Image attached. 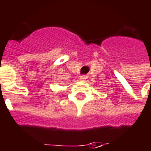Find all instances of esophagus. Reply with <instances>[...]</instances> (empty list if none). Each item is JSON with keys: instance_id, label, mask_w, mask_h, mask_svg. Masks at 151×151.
Segmentation results:
<instances>
[{"instance_id": "esophagus-1", "label": "esophagus", "mask_w": 151, "mask_h": 151, "mask_svg": "<svg viewBox=\"0 0 151 151\" xmlns=\"http://www.w3.org/2000/svg\"><path fill=\"white\" fill-rule=\"evenodd\" d=\"M80 80H82V81H85L86 78H87V76L86 75H82V76H80Z\"/></svg>"}]
</instances>
